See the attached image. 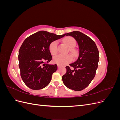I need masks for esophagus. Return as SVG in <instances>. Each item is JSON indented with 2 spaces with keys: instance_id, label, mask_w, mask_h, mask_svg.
Returning <instances> with one entry per match:
<instances>
[{
  "instance_id": "obj_1",
  "label": "esophagus",
  "mask_w": 120,
  "mask_h": 120,
  "mask_svg": "<svg viewBox=\"0 0 120 120\" xmlns=\"http://www.w3.org/2000/svg\"><path fill=\"white\" fill-rule=\"evenodd\" d=\"M60 67H60V66H59V65H57V68H59V69L60 68Z\"/></svg>"
}]
</instances>
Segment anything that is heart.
Returning <instances> with one entry per match:
<instances>
[{"label": "heart", "mask_w": 120, "mask_h": 120, "mask_svg": "<svg viewBox=\"0 0 120 120\" xmlns=\"http://www.w3.org/2000/svg\"><path fill=\"white\" fill-rule=\"evenodd\" d=\"M64 42L68 48L71 49L73 48L75 45V40L72 37H68L64 39ZM57 41H52L50 43L49 46V52L52 55H56L57 53ZM70 51L72 52V54H74V52L71 49ZM71 57L69 55H59L53 57V62L59 65L63 66L68 63H70L71 61Z\"/></svg>", "instance_id": "heart-1"}]
</instances>
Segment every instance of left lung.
<instances>
[{"label": "left lung", "mask_w": 120, "mask_h": 120, "mask_svg": "<svg viewBox=\"0 0 120 120\" xmlns=\"http://www.w3.org/2000/svg\"><path fill=\"white\" fill-rule=\"evenodd\" d=\"M77 41L79 56L75 62L67 66L66 74L62 77L64 85L68 89L80 91L86 88L94 78L98 67L99 52L95 42L82 32L74 31L65 34Z\"/></svg>", "instance_id": "1"}]
</instances>
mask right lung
<instances>
[{"label":"right lung","mask_w":120,"mask_h":120,"mask_svg":"<svg viewBox=\"0 0 120 120\" xmlns=\"http://www.w3.org/2000/svg\"><path fill=\"white\" fill-rule=\"evenodd\" d=\"M64 36L42 30L24 40L19 50V68L21 79L28 88L41 90L49 84L57 69L56 64H48L52 60L49 46L52 41Z\"/></svg>","instance_id":"add662e5"}]
</instances>
